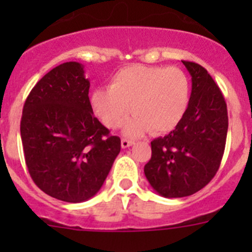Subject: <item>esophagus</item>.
<instances>
[{"instance_id":"1","label":"esophagus","mask_w":252,"mask_h":252,"mask_svg":"<svg viewBox=\"0 0 252 252\" xmlns=\"http://www.w3.org/2000/svg\"><path fill=\"white\" fill-rule=\"evenodd\" d=\"M133 145V141L132 140H128V139H122L121 140V146L122 149H127L130 146Z\"/></svg>"}]
</instances>
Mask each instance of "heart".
<instances>
[{"instance_id":"b5f03b06","label":"heart","mask_w":252,"mask_h":252,"mask_svg":"<svg viewBox=\"0 0 252 252\" xmlns=\"http://www.w3.org/2000/svg\"><path fill=\"white\" fill-rule=\"evenodd\" d=\"M91 107L108 128L120 127L131 112L124 132L137 137L148 131L166 133L174 130L188 110L190 82L178 66L131 65L111 78L108 90L97 88Z\"/></svg>"}]
</instances>
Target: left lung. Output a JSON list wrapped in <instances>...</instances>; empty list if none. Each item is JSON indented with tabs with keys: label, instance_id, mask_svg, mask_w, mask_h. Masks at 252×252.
Instances as JSON below:
<instances>
[{
	"label": "left lung",
	"instance_id": "1",
	"mask_svg": "<svg viewBox=\"0 0 252 252\" xmlns=\"http://www.w3.org/2000/svg\"><path fill=\"white\" fill-rule=\"evenodd\" d=\"M192 77L188 110L177 127L151 141L144 168L154 190L165 198L192 195L217 173L226 145L228 116L221 90L202 65L182 60Z\"/></svg>",
	"mask_w": 252,
	"mask_h": 252
}]
</instances>
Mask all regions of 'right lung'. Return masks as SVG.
I'll return each instance as SVG.
<instances>
[{
    "mask_svg": "<svg viewBox=\"0 0 252 252\" xmlns=\"http://www.w3.org/2000/svg\"><path fill=\"white\" fill-rule=\"evenodd\" d=\"M81 63L51 69L22 110L21 141L30 177L44 193L79 203L97 194L121 150V140L94 117Z\"/></svg>",
    "mask_w": 252,
    "mask_h": 252,
    "instance_id": "right-lung-1",
    "label": "right lung"
}]
</instances>
